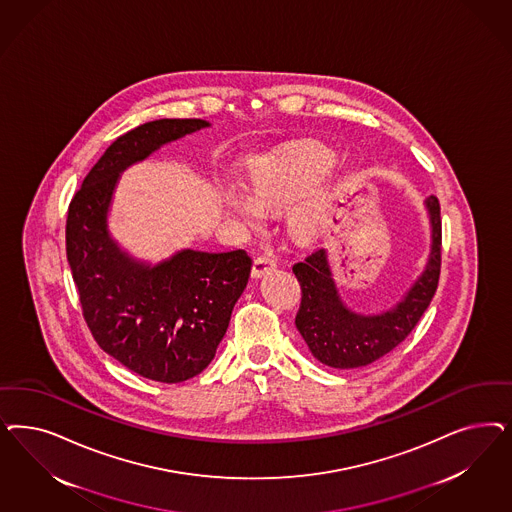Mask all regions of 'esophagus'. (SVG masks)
Instances as JSON below:
<instances>
[{"instance_id":"1","label":"esophagus","mask_w":512,"mask_h":512,"mask_svg":"<svg viewBox=\"0 0 512 512\" xmlns=\"http://www.w3.org/2000/svg\"><path fill=\"white\" fill-rule=\"evenodd\" d=\"M277 267V260L271 256V254H260L256 260H254V265H252V277H262L265 275L267 271H271V269H275Z\"/></svg>"}]
</instances>
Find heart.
I'll list each match as a JSON object with an SVG mask.
<instances>
[{"instance_id":"heart-1","label":"heart","mask_w":512,"mask_h":512,"mask_svg":"<svg viewBox=\"0 0 512 512\" xmlns=\"http://www.w3.org/2000/svg\"><path fill=\"white\" fill-rule=\"evenodd\" d=\"M333 164V152L316 143H303L279 150L256 167L252 175L254 196L245 190L233 188L226 196L228 205L235 215L248 224H258L264 216V207L279 209L294 203L305 196ZM318 215L320 201L311 199L297 209L296 224L299 228H309L318 220Z\"/></svg>"}]
</instances>
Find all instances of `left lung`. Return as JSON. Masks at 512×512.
Masks as SVG:
<instances>
[{
    "label": "left lung",
    "instance_id": "left-lung-1",
    "mask_svg": "<svg viewBox=\"0 0 512 512\" xmlns=\"http://www.w3.org/2000/svg\"><path fill=\"white\" fill-rule=\"evenodd\" d=\"M426 205L433 228L426 271L407 297L388 313L379 316L350 313L337 296L322 248L294 264L292 271L301 286L296 328L318 362L335 369L363 367L392 352L414 330L435 296L441 275V205L435 196H429Z\"/></svg>",
    "mask_w": 512,
    "mask_h": 512
}]
</instances>
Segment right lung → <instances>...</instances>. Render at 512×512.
Masks as SVG:
<instances>
[{
    "label": "right lung",
    "mask_w": 512,
    "mask_h": 512,
    "mask_svg": "<svg viewBox=\"0 0 512 512\" xmlns=\"http://www.w3.org/2000/svg\"><path fill=\"white\" fill-rule=\"evenodd\" d=\"M205 126L201 118H162L122 133L67 209V262L92 337L133 373L167 384L196 377L215 358L252 260L243 248L182 250L150 269L118 250L105 216L126 165Z\"/></svg>",
    "instance_id": "1"
}]
</instances>
